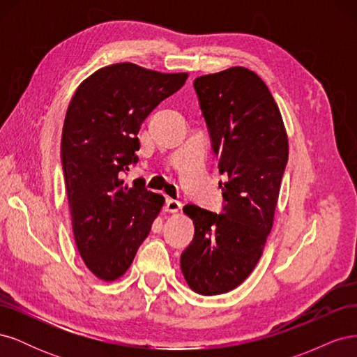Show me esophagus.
Segmentation results:
<instances>
[{
    "label": "esophagus",
    "instance_id": "1",
    "mask_svg": "<svg viewBox=\"0 0 357 357\" xmlns=\"http://www.w3.org/2000/svg\"><path fill=\"white\" fill-rule=\"evenodd\" d=\"M181 208V202L176 199H167L165 202V211L167 213H177Z\"/></svg>",
    "mask_w": 357,
    "mask_h": 357
}]
</instances>
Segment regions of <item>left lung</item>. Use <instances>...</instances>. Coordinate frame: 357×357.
Listing matches in <instances>:
<instances>
[{
    "mask_svg": "<svg viewBox=\"0 0 357 357\" xmlns=\"http://www.w3.org/2000/svg\"><path fill=\"white\" fill-rule=\"evenodd\" d=\"M225 181L223 211L188 204L195 235L180 256L192 290L226 294L250 275L271 232L289 144L282 114L259 75L243 67L193 82Z\"/></svg>",
    "mask_w": 357,
    "mask_h": 357,
    "instance_id": "8db88e82",
    "label": "left lung"
}]
</instances>
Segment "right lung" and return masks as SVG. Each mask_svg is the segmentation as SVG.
<instances>
[{
  "label": "right lung",
  "mask_w": 357,
  "mask_h": 357,
  "mask_svg": "<svg viewBox=\"0 0 357 357\" xmlns=\"http://www.w3.org/2000/svg\"><path fill=\"white\" fill-rule=\"evenodd\" d=\"M186 79L114 63L86 79L68 105L61 160L74 240L86 266L105 282L131 266L165 202L144 178L129 188L121 177L138 162L142 123Z\"/></svg>",
  "instance_id": "obj_1"
}]
</instances>
